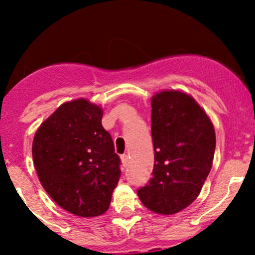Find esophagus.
I'll use <instances>...</instances> for the list:
<instances>
[{"instance_id": "esophagus-1", "label": "esophagus", "mask_w": 255, "mask_h": 255, "mask_svg": "<svg viewBox=\"0 0 255 255\" xmlns=\"http://www.w3.org/2000/svg\"><path fill=\"white\" fill-rule=\"evenodd\" d=\"M121 159H122L123 166H128V164H129V156H128L127 154H123V155L121 156Z\"/></svg>"}]
</instances>
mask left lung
Here are the masks:
<instances>
[{
    "instance_id": "8db88e82",
    "label": "left lung",
    "mask_w": 255,
    "mask_h": 255,
    "mask_svg": "<svg viewBox=\"0 0 255 255\" xmlns=\"http://www.w3.org/2000/svg\"><path fill=\"white\" fill-rule=\"evenodd\" d=\"M153 176L137 194L146 208L174 215L196 200L210 174L216 134L190 95L165 90L151 99Z\"/></svg>"
}]
</instances>
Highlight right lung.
Masks as SVG:
<instances>
[{
	"label": "right lung",
	"instance_id": "1",
	"mask_svg": "<svg viewBox=\"0 0 255 255\" xmlns=\"http://www.w3.org/2000/svg\"><path fill=\"white\" fill-rule=\"evenodd\" d=\"M102 109L85 99L65 102L40 125L32 155L38 177L60 207L80 217L109 210L121 159L102 127Z\"/></svg>",
	"mask_w": 255,
	"mask_h": 255
}]
</instances>
